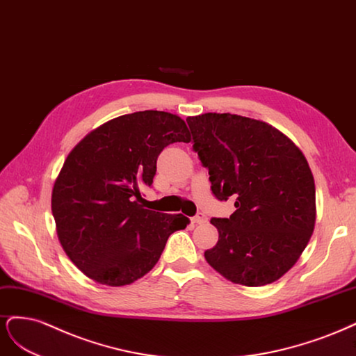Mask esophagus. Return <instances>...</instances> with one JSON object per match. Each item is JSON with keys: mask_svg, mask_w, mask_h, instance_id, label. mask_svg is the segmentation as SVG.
I'll list each match as a JSON object with an SVG mask.
<instances>
[{"mask_svg": "<svg viewBox=\"0 0 356 356\" xmlns=\"http://www.w3.org/2000/svg\"><path fill=\"white\" fill-rule=\"evenodd\" d=\"M205 222H207V217L204 214H197L195 217H192V223L195 225H204Z\"/></svg>", "mask_w": 356, "mask_h": 356, "instance_id": "obj_1", "label": "esophagus"}]
</instances>
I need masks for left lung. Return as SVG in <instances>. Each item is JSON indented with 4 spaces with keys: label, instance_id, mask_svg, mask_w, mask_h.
<instances>
[{
    "label": "left lung",
    "instance_id": "8db88e82",
    "mask_svg": "<svg viewBox=\"0 0 356 356\" xmlns=\"http://www.w3.org/2000/svg\"><path fill=\"white\" fill-rule=\"evenodd\" d=\"M216 198L235 200L211 219L217 244L204 253L223 278L244 286L280 280L302 256L316 220L315 181L300 147L273 125L235 113L186 118Z\"/></svg>",
    "mask_w": 356,
    "mask_h": 356
}]
</instances>
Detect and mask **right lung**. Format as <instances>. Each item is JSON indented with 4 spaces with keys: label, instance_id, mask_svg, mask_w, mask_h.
Wrapping results in <instances>:
<instances>
[{
    "label": "right lung",
    "instance_id": "obj_1",
    "mask_svg": "<svg viewBox=\"0 0 356 356\" xmlns=\"http://www.w3.org/2000/svg\"><path fill=\"white\" fill-rule=\"evenodd\" d=\"M175 142H191L185 121L140 111L99 125L66 156L51 211L66 256L90 280L108 286L137 281L156 265L168 236L191 223L140 204L158 155Z\"/></svg>",
    "mask_w": 356,
    "mask_h": 356
}]
</instances>
